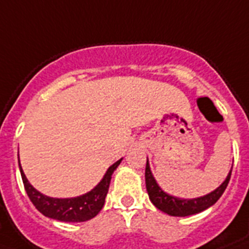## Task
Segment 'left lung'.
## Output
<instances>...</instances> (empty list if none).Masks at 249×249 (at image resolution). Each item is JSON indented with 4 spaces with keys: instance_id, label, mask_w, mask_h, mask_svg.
I'll use <instances>...</instances> for the list:
<instances>
[{
    "instance_id": "8db88e82",
    "label": "left lung",
    "mask_w": 249,
    "mask_h": 249,
    "mask_svg": "<svg viewBox=\"0 0 249 249\" xmlns=\"http://www.w3.org/2000/svg\"><path fill=\"white\" fill-rule=\"evenodd\" d=\"M231 169L229 172L228 177L225 178V181L221 183L216 190H213L207 195L199 197H193V199H183V197H177L170 195V194L165 193L156 182L155 177L151 172L150 168V163H146V172H144V178H146V189H147L148 197L156 208L160 209L161 212L169 214V216L174 217H186L191 216V214H196L203 211H205L209 207H212L221 195L224 194L226 190L231 177Z\"/></svg>"
}]
</instances>
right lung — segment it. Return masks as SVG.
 I'll return each instance as SVG.
<instances>
[{"mask_svg":"<svg viewBox=\"0 0 249 249\" xmlns=\"http://www.w3.org/2000/svg\"><path fill=\"white\" fill-rule=\"evenodd\" d=\"M121 160H123V158L109 166L101 182L94 189L75 197L46 196L29 183L24 172L21 169L20 161H19V169H20L21 179L24 183L27 195L29 196L33 205L44 216L53 218V220H58L60 222H84V221L91 220L103 208L106 196L108 193L111 177H112L113 172L116 170L117 166L120 165Z\"/></svg>","mask_w":249,"mask_h":249,"instance_id":"add662e5","label":"right lung"}]
</instances>
